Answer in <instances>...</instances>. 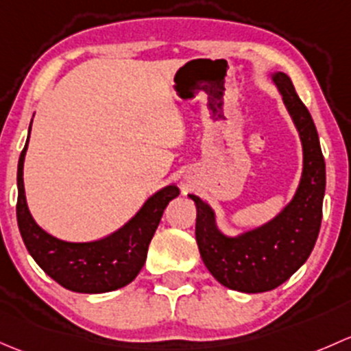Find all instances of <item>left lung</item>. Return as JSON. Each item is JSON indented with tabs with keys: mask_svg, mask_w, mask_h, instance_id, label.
I'll return each instance as SVG.
<instances>
[{
	"mask_svg": "<svg viewBox=\"0 0 351 351\" xmlns=\"http://www.w3.org/2000/svg\"><path fill=\"white\" fill-rule=\"evenodd\" d=\"M274 82L298 126L304 152V169L294 199L267 225L230 238L216 228L213 209L189 194L197 208L196 241L202 262L219 284L248 294L279 287L308 260L323 218L326 169L316 126L291 79L277 72Z\"/></svg>",
	"mask_w": 351,
	"mask_h": 351,
	"instance_id": "1",
	"label": "left lung"
}]
</instances>
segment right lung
Returning a JSON list of instances; mask_svg holds the SVG:
<instances>
[{
	"label": "right lung",
	"mask_w": 351,
	"mask_h": 351,
	"mask_svg": "<svg viewBox=\"0 0 351 351\" xmlns=\"http://www.w3.org/2000/svg\"><path fill=\"white\" fill-rule=\"evenodd\" d=\"M27 145L18 160L16 219L25 247L35 262L47 276L74 292L99 294L117 291L132 282L145 263L150 240L160 223L164 209L169 201L179 196V189L176 186L160 189L143 204L135 218L103 240L88 243L62 241L43 231L28 211L23 187Z\"/></svg>",
	"instance_id": "right-lung-1"
}]
</instances>
